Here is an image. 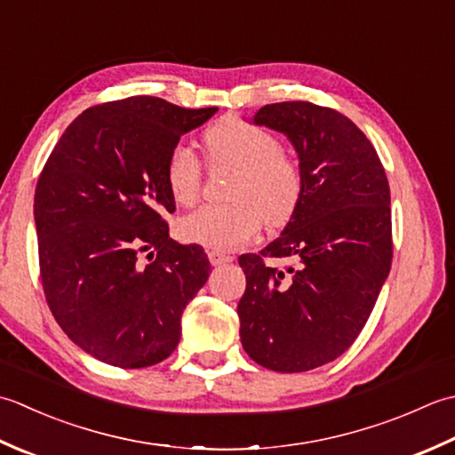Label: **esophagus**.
<instances>
[{"mask_svg": "<svg viewBox=\"0 0 455 455\" xmlns=\"http://www.w3.org/2000/svg\"><path fill=\"white\" fill-rule=\"evenodd\" d=\"M208 259L210 263L218 267V265H226L229 261H234V257L228 255V253H221V251H216V249H212V251H208Z\"/></svg>", "mask_w": 455, "mask_h": 455, "instance_id": "34e87169", "label": "esophagus"}]
</instances>
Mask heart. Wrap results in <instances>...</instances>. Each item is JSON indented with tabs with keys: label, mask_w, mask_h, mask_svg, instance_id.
<instances>
[{
	"label": "heart",
	"mask_w": 455,
	"mask_h": 455,
	"mask_svg": "<svg viewBox=\"0 0 455 455\" xmlns=\"http://www.w3.org/2000/svg\"><path fill=\"white\" fill-rule=\"evenodd\" d=\"M212 166L235 169L229 182V204H208L180 221V235L216 251L241 247L257 235L263 220L268 228L291 221L302 198V171L292 155L281 149L268 129L239 117H224L204 135ZM166 187L180 206H192L202 190L204 169L192 149L174 147L166 161Z\"/></svg>",
	"instance_id": "obj_1"
}]
</instances>
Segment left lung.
<instances>
[{
    "mask_svg": "<svg viewBox=\"0 0 455 455\" xmlns=\"http://www.w3.org/2000/svg\"><path fill=\"white\" fill-rule=\"evenodd\" d=\"M253 122L291 139L304 187L281 237L239 257V336L255 363L300 373L344 354L373 312L393 261L391 190L375 147L336 109L281 101ZM286 256V272L264 263Z\"/></svg>",
    "mask_w": 455,
    "mask_h": 455,
    "instance_id": "1",
    "label": "left lung"
}]
</instances>
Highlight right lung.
<instances>
[{
  "label": "right lung",
  "instance_id": "1",
  "mask_svg": "<svg viewBox=\"0 0 455 455\" xmlns=\"http://www.w3.org/2000/svg\"><path fill=\"white\" fill-rule=\"evenodd\" d=\"M216 111L153 96L108 101L82 111L43 166L35 226L46 304L108 365L169 357L182 310L208 281L206 251L169 237L176 206L164 169L180 137Z\"/></svg>",
  "mask_w": 455,
  "mask_h": 455
}]
</instances>
